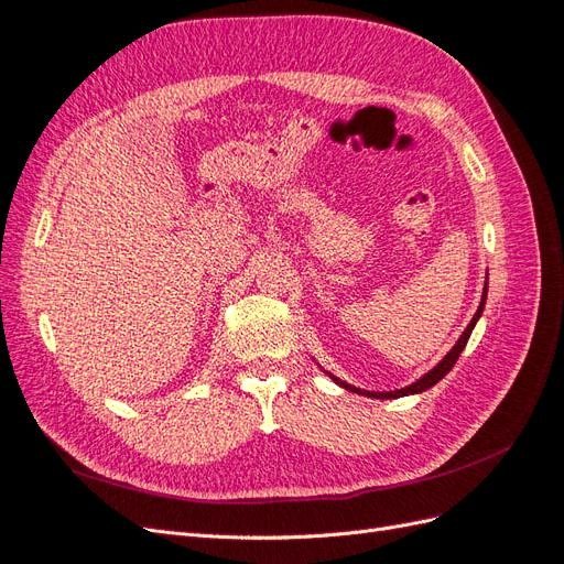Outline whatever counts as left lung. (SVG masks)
Segmentation results:
<instances>
[{
	"mask_svg": "<svg viewBox=\"0 0 564 564\" xmlns=\"http://www.w3.org/2000/svg\"><path fill=\"white\" fill-rule=\"evenodd\" d=\"M485 301H487V284H485V292H482V301H480V305H477V313L473 315V319H470V324L466 327V332L460 334V338L456 340V346L442 357V362H437V367H433L429 373H423V377L416 381V383H412V386H406V388H400V390H388V392H373V390H362V388H355V386H350V383H346V381H340V379H336V377H329L340 386V388H346V390H350V392H357V395H367V398H377V400H395V398H404V395H414V392H423V390H429V388H433L437 381H442L447 377V373L452 371V367L456 365V360H458V355H460V350L466 348V344H468V338H470V332L475 329V322L480 319V315H482V311H485Z\"/></svg>",
	"mask_w": 564,
	"mask_h": 564,
	"instance_id": "1",
	"label": "left lung"
}]
</instances>
